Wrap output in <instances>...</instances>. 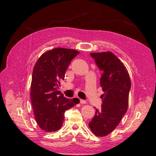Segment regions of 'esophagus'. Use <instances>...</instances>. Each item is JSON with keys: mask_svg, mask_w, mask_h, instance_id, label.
<instances>
[{"mask_svg": "<svg viewBox=\"0 0 156 156\" xmlns=\"http://www.w3.org/2000/svg\"><path fill=\"white\" fill-rule=\"evenodd\" d=\"M80 102L81 104H86L87 103V101H86V100H84L80 99Z\"/></svg>", "mask_w": 156, "mask_h": 156, "instance_id": "34e87169", "label": "esophagus"}]
</instances>
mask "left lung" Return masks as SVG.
<instances>
[{
    "label": "left lung",
    "mask_w": 156,
    "mask_h": 156,
    "mask_svg": "<svg viewBox=\"0 0 156 156\" xmlns=\"http://www.w3.org/2000/svg\"><path fill=\"white\" fill-rule=\"evenodd\" d=\"M91 56L102 71L100 84L104 94L100 96L101 109H96L89 126L94 135L104 137L114 130L127 111L131 83L126 67L113 53H91Z\"/></svg>",
    "instance_id": "obj_1"
}]
</instances>
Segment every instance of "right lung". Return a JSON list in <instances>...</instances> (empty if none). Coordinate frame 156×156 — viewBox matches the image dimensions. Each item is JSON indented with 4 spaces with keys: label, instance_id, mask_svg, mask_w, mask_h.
I'll return each instance as SVG.
<instances>
[{
    "label": "right lung",
    "instance_id": "obj_1",
    "mask_svg": "<svg viewBox=\"0 0 156 156\" xmlns=\"http://www.w3.org/2000/svg\"><path fill=\"white\" fill-rule=\"evenodd\" d=\"M79 54L75 49L55 48L43 53L34 67L31 100L37 124L45 132L62 127L65 112L78 104L77 98H66L58 91L72 60Z\"/></svg>",
    "mask_w": 156,
    "mask_h": 156
}]
</instances>
